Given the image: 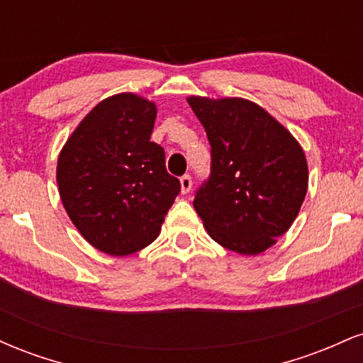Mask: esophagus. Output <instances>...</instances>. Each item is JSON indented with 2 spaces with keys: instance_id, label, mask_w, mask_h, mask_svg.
I'll return each mask as SVG.
<instances>
[{
  "instance_id": "esophagus-1",
  "label": "esophagus",
  "mask_w": 363,
  "mask_h": 363,
  "mask_svg": "<svg viewBox=\"0 0 363 363\" xmlns=\"http://www.w3.org/2000/svg\"><path fill=\"white\" fill-rule=\"evenodd\" d=\"M191 187H193V179H191V176H182L181 177V193L182 194H187L191 191Z\"/></svg>"
}]
</instances>
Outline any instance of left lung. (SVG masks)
<instances>
[{
	"label": "left lung",
	"instance_id": "8db88e82",
	"mask_svg": "<svg viewBox=\"0 0 363 363\" xmlns=\"http://www.w3.org/2000/svg\"><path fill=\"white\" fill-rule=\"evenodd\" d=\"M211 145V174L194 210L211 239L256 256L297 218L309 184L306 153L269 112L247 99L187 97Z\"/></svg>",
	"mask_w": 363,
	"mask_h": 363
}]
</instances>
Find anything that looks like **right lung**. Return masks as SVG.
Masks as SVG:
<instances>
[{"mask_svg": "<svg viewBox=\"0 0 363 363\" xmlns=\"http://www.w3.org/2000/svg\"><path fill=\"white\" fill-rule=\"evenodd\" d=\"M155 118L157 106L147 99L112 95L82 119L57 157L66 213L86 242L109 256L152 244L181 193L164 148L150 141Z\"/></svg>", "mask_w": 363, "mask_h": 363, "instance_id": "right-lung-1", "label": "right lung"}]
</instances>
